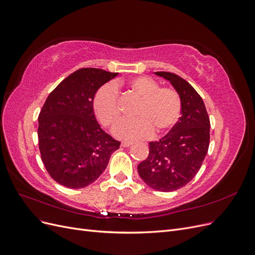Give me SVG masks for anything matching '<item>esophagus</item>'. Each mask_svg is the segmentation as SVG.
<instances>
[{"instance_id":"obj_1","label":"esophagus","mask_w":255,"mask_h":255,"mask_svg":"<svg viewBox=\"0 0 255 255\" xmlns=\"http://www.w3.org/2000/svg\"><path fill=\"white\" fill-rule=\"evenodd\" d=\"M130 144H132V143H130V142H128V141H123V142L121 143V146H123V148H128V146H129Z\"/></svg>"}]
</instances>
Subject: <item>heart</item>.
Segmentation results:
<instances>
[{
  "mask_svg": "<svg viewBox=\"0 0 255 255\" xmlns=\"http://www.w3.org/2000/svg\"><path fill=\"white\" fill-rule=\"evenodd\" d=\"M128 89L141 98L135 116L115 128V135L125 140L143 139L153 132L163 135L179 121L182 113V100L177 91L160 87L148 76H136L128 83ZM94 110L98 120L106 128L115 127L121 119L119 92L115 84L103 85L94 98Z\"/></svg>",
  "mask_w": 255,
  "mask_h": 255,
  "instance_id": "obj_1",
  "label": "heart"
}]
</instances>
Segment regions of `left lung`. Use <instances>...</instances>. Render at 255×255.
Masks as SVG:
<instances>
[{
    "label": "left lung",
    "instance_id": "left-lung-1",
    "mask_svg": "<svg viewBox=\"0 0 255 255\" xmlns=\"http://www.w3.org/2000/svg\"><path fill=\"white\" fill-rule=\"evenodd\" d=\"M156 75L171 83L182 100L176 125L158 141L149 143V155L138 165L143 182L158 191H173L188 184L201 168L210 145V117L202 98L174 73Z\"/></svg>",
    "mask_w": 255,
    "mask_h": 255
}]
</instances>
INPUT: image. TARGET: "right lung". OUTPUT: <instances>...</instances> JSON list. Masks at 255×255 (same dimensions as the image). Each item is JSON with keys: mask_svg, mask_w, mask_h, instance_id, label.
Wrapping results in <instances>:
<instances>
[{"mask_svg": "<svg viewBox=\"0 0 255 255\" xmlns=\"http://www.w3.org/2000/svg\"><path fill=\"white\" fill-rule=\"evenodd\" d=\"M118 73L82 68L54 89L38 117L42 163L52 179L68 188H83L102 174L120 141L100 127L94 112L98 89Z\"/></svg>", "mask_w": 255, "mask_h": 255, "instance_id": "obj_1", "label": "right lung"}]
</instances>
